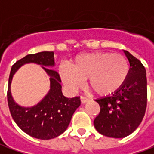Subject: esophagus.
<instances>
[{
    "label": "esophagus",
    "instance_id": "34e87169",
    "mask_svg": "<svg viewBox=\"0 0 154 154\" xmlns=\"http://www.w3.org/2000/svg\"><path fill=\"white\" fill-rule=\"evenodd\" d=\"M81 102L82 103H86L88 100V99L87 97H85V96H81Z\"/></svg>",
    "mask_w": 154,
    "mask_h": 154
}]
</instances>
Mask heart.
<instances>
[{
  "mask_svg": "<svg viewBox=\"0 0 154 154\" xmlns=\"http://www.w3.org/2000/svg\"><path fill=\"white\" fill-rule=\"evenodd\" d=\"M130 65L125 56L105 52H94L78 56L61 71L66 87L77 90L87 79V87L100 95H107L118 90L126 81Z\"/></svg>",
  "mask_w": 154,
  "mask_h": 154,
  "instance_id": "heart-1",
  "label": "heart"
}]
</instances>
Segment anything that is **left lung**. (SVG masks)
I'll return each instance as SVG.
<instances>
[{
    "label": "left lung",
    "instance_id": "obj_1",
    "mask_svg": "<svg viewBox=\"0 0 154 154\" xmlns=\"http://www.w3.org/2000/svg\"><path fill=\"white\" fill-rule=\"evenodd\" d=\"M124 52L130 66L126 81L111 95L96 100L100 112L94 119V127L100 134L112 138H124L133 133L146 108L145 67L128 51Z\"/></svg>",
    "mask_w": 154,
    "mask_h": 154
}]
</instances>
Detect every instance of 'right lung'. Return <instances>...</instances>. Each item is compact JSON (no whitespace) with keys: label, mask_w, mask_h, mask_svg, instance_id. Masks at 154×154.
I'll use <instances>...</instances> for the list:
<instances>
[{"label":"right lung","mask_w":154,"mask_h":154,"mask_svg":"<svg viewBox=\"0 0 154 154\" xmlns=\"http://www.w3.org/2000/svg\"><path fill=\"white\" fill-rule=\"evenodd\" d=\"M27 63L43 66L51 77V90L42 101L32 108H22L13 100L10 86L14 73ZM54 52H40L28 54L14 64L8 80V102L11 115L21 130L34 138L49 140L66 130L74 112L80 106V97L66 98L61 91V79L59 73L45 66H54Z\"/></svg>","instance_id":"right-lung-1"}]
</instances>
